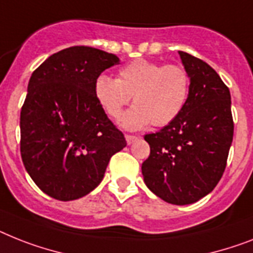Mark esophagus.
<instances>
[{
    "label": "esophagus",
    "mask_w": 253,
    "mask_h": 253,
    "mask_svg": "<svg viewBox=\"0 0 253 253\" xmlns=\"http://www.w3.org/2000/svg\"><path fill=\"white\" fill-rule=\"evenodd\" d=\"M137 138H138V137H135V135L125 134V139H126V143H128V145H131V143H133V142L137 141Z\"/></svg>",
    "instance_id": "esophagus-1"
}]
</instances>
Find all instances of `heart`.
Returning a JSON list of instances; mask_svg holds the SVG:
<instances>
[{
	"label": "heart",
	"mask_w": 253,
	"mask_h": 253,
	"mask_svg": "<svg viewBox=\"0 0 253 253\" xmlns=\"http://www.w3.org/2000/svg\"><path fill=\"white\" fill-rule=\"evenodd\" d=\"M190 76L177 64L164 66L146 59L133 60L119 71L118 79L101 75L94 84V95L104 112L114 119L133 95L134 106L120 119L129 130L166 126L174 122L189 99Z\"/></svg>",
	"instance_id": "obj_1"
}]
</instances>
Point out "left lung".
<instances>
[{
    "label": "left lung",
    "instance_id": "1",
    "mask_svg": "<svg viewBox=\"0 0 253 253\" xmlns=\"http://www.w3.org/2000/svg\"><path fill=\"white\" fill-rule=\"evenodd\" d=\"M178 54L190 76L189 99L174 122L145 135L150 156L142 174L156 197L186 206L208 195L222 177L234 123L230 91L216 71L185 51Z\"/></svg>",
    "mask_w": 253,
    "mask_h": 253
}]
</instances>
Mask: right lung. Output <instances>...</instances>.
I'll return each mask as SVG.
<instances>
[{
    "instance_id": "right-lung-1",
    "label": "right lung",
    "mask_w": 253,
    "mask_h": 253,
    "mask_svg": "<svg viewBox=\"0 0 253 253\" xmlns=\"http://www.w3.org/2000/svg\"><path fill=\"white\" fill-rule=\"evenodd\" d=\"M119 62L103 50L72 46L50 55L29 79L20 112L22 160L54 199L93 191L111 156L126 146L94 95L99 75Z\"/></svg>"
}]
</instances>
